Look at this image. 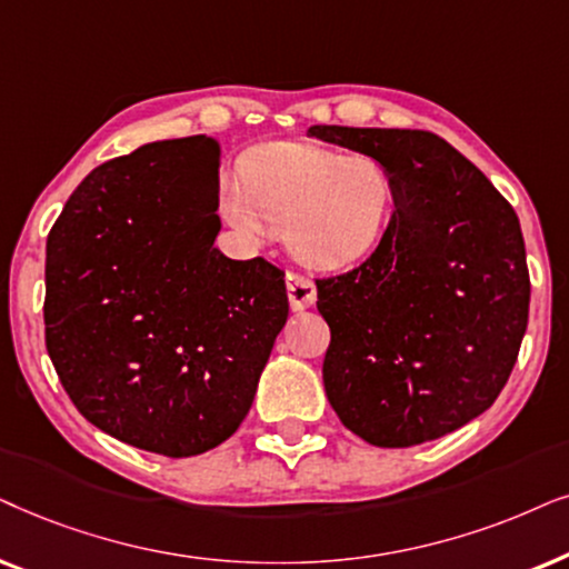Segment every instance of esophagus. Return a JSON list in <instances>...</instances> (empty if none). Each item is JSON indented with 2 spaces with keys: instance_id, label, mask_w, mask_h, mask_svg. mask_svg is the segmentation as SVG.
Here are the masks:
<instances>
[{
  "instance_id": "esophagus-1",
  "label": "esophagus",
  "mask_w": 569,
  "mask_h": 569,
  "mask_svg": "<svg viewBox=\"0 0 569 569\" xmlns=\"http://www.w3.org/2000/svg\"><path fill=\"white\" fill-rule=\"evenodd\" d=\"M286 291L293 309H309L317 301V286L312 278L301 276V272H286Z\"/></svg>"
}]
</instances>
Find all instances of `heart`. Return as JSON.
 <instances>
[{
  "label": "heart",
  "mask_w": 569,
  "mask_h": 569,
  "mask_svg": "<svg viewBox=\"0 0 569 569\" xmlns=\"http://www.w3.org/2000/svg\"><path fill=\"white\" fill-rule=\"evenodd\" d=\"M396 202V177L375 158L283 142L247 158L218 210L241 237L260 241L272 226L309 268L346 270L380 247Z\"/></svg>",
  "instance_id": "heart-1"
}]
</instances>
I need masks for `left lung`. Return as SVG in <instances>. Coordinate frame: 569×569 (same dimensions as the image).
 I'll return each mask as SVG.
<instances>
[{
  "label": "left lung",
  "mask_w": 569,
  "mask_h": 569,
  "mask_svg": "<svg viewBox=\"0 0 569 569\" xmlns=\"http://www.w3.org/2000/svg\"><path fill=\"white\" fill-rule=\"evenodd\" d=\"M307 134L375 158L398 184L372 257L317 280L332 411L377 448L466 427L502 392L526 336L531 280L518 216L431 132L315 124Z\"/></svg>",
  "instance_id": "1"
}]
</instances>
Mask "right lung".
<instances>
[{"mask_svg":"<svg viewBox=\"0 0 569 569\" xmlns=\"http://www.w3.org/2000/svg\"><path fill=\"white\" fill-rule=\"evenodd\" d=\"M218 140L148 142L88 173L47 239V351L106 435L166 458L226 442L289 317L283 270L216 247Z\"/></svg>","mask_w":569,"mask_h":569,"instance_id":"add662e5","label":"right lung"}]
</instances>
